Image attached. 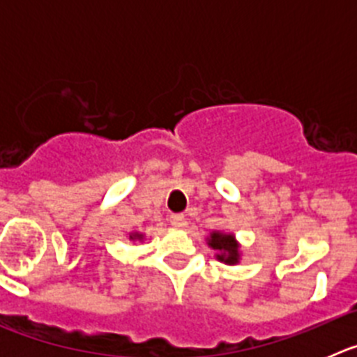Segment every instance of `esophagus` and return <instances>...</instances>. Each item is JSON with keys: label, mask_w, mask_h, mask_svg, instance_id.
I'll return each instance as SVG.
<instances>
[{"label": "esophagus", "mask_w": 357, "mask_h": 357, "mask_svg": "<svg viewBox=\"0 0 357 357\" xmlns=\"http://www.w3.org/2000/svg\"><path fill=\"white\" fill-rule=\"evenodd\" d=\"M169 223H172L173 227H184L185 216L184 214H172V216H169Z\"/></svg>", "instance_id": "obj_1"}]
</instances>
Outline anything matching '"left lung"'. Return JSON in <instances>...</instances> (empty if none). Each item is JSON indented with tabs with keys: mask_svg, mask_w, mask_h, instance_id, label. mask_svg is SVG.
Listing matches in <instances>:
<instances>
[{
	"mask_svg": "<svg viewBox=\"0 0 357 357\" xmlns=\"http://www.w3.org/2000/svg\"><path fill=\"white\" fill-rule=\"evenodd\" d=\"M209 247L218 250L216 257L222 263L236 264L239 261V245L236 243L232 234H222V232H213L209 238Z\"/></svg>",
	"mask_w": 357,
	"mask_h": 357,
	"instance_id": "obj_1",
	"label": "left lung"
}]
</instances>
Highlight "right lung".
<instances>
[{
    "label": "right lung",
    "instance_id": "obj_1",
    "mask_svg": "<svg viewBox=\"0 0 357 357\" xmlns=\"http://www.w3.org/2000/svg\"><path fill=\"white\" fill-rule=\"evenodd\" d=\"M130 239H143V234H139V232H134V234H130Z\"/></svg>",
    "mask_w": 357,
    "mask_h": 357
}]
</instances>
